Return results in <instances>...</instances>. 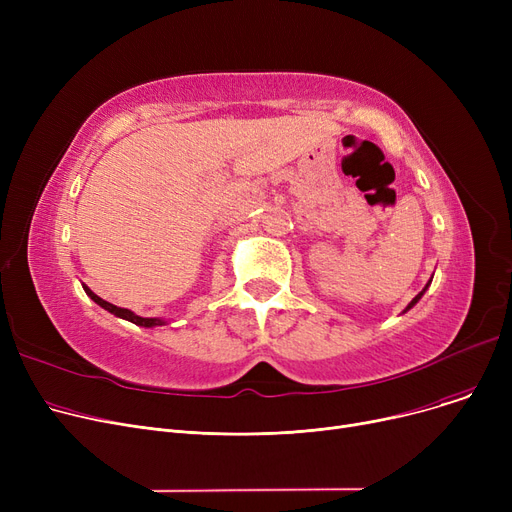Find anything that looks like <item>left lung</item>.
Listing matches in <instances>:
<instances>
[{"label": "left lung", "mask_w": 512, "mask_h": 512, "mask_svg": "<svg viewBox=\"0 0 512 512\" xmlns=\"http://www.w3.org/2000/svg\"><path fill=\"white\" fill-rule=\"evenodd\" d=\"M429 284H432V280H429V282H427V286H429ZM427 286H425V288H423V290H421V292H419V294H417V297H415V299H413V301H411V303H409V305H407V309H405V311H409V309H411V307H415V305H417V303H419V299H421V297H423V292H425V290H427Z\"/></svg>", "instance_id": "left-lung-1"}]
</instances>
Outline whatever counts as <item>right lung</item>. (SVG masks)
Wrapping results in <instances>:
<instances>
[{
  "label": "right lung",
  "mask_w": 512,
  "mask_h": 512,
  "mask_svg": "<svg viewBox=\"0 0 512 512\" xmlns=\"http://www.w3.org/2000/svg\"><path fill=\"white\" fill-rule=\"evenodd\" d=\"M83 288H85V292L89 294V297H91L99 307H103L105 311L114 313L116 317H122V319H126V321H132V324L143 326V328H153V326H164V324H166V321L159 319V317H141V315H137V313H132L130 309H122V307H116V305H112V303H107V301H103L101 297H97V294H95L89 286H85V284H83Z\"/></svg>",
  "instance_id": "1"
}]
</instances>
